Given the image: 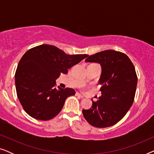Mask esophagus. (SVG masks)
<instances>
[{
  "label": "esophagus",
  "mask_w": 154,
  "mask_h": 154,
  "mask_svg": "<svg viewBox=\"0 0 154 154\" xmlns=\"http://www.w3.org/2000/svg\"><path fill=\"white\" fill-rule=\"evenodd\" d=\"M75 95H76L77 97H79L84 98V95H83V94L81 93H79V92H76V93H75Z\"/></svg>",
  "instance_id": "34e87169"
}]
</instances>
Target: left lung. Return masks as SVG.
<instances>
[{
	"mask_svg": "<svg viewBox=\"0 0 154 154\" xmlns=\"http://www.w3.org/2000/svg\"><path fill=\"white\" fill-rule=\"evenodd\" d=\"M85 62L98 63L102 67V96L92 101L90 109H83V116L94 127H110L125 116L133 103L137 84L135 69L125 54L113 50L88 55Z\"/></svg>",
	"mask_w": 154,
	"mask_h": 154,
	"instance_id": "left-lung-1",
	"label": "left lung"
}]
</instances>
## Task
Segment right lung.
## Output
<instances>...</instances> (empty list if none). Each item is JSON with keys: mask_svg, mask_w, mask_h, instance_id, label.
Segmentation results:
<instances>
[{"mask_svg": "<svg viewBox=\"0 0 154 154\" xmlns=\"http://www.w3.org/2000/svg\"><path fill=\"white\" fill-rule=\"evenodd\" d=\"M88 56L67 54L55 46L46 44L26 52L14 75L17 94L24 111L41 121L56 116L66 99L75 93L72 88H56V80Z\"/></svg>", "mask_w": 154, "mask_h": 154, "instance_id": "add662e5", "label": "right lung"}]
</instances>
